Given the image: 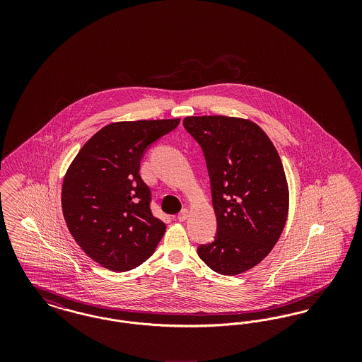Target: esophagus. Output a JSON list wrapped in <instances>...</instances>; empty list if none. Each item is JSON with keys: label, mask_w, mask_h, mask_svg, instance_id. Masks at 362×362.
I'll list each match as a JSON object with an SVG mask.
<instances>
[{"label": "esophagus", "mask_w": 362, "mask_h": 362, "mask_svg": "<svg viewBox=\"0 0 362 362\" xmlns=\"http://www.w3.org/2000/svg\"><path fill=\"white\" fill-rule=\"evenodd\" d=\"M189 209H183V210L177 214V220H179V221H186V220L189 218Z\"/></svg>", "instance_id": "34e87169"}]
</instances>
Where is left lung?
I'll return each mask as SVG.
<instances>
[{"label": "left lung", "mask_w": 362, "mask_h": 362, "mask_svg": "<svg viewBox=\"0 0 362 362\" xmlns=\"http://www.w3.org/2000/svg\"><path fill=\"white\" fill-rule=\"evenodd\" d=\"M183 124L201 145L217 218L213 243L198 255L223 276H238L266 258L289 210V187L272 139L250 119L204 115Z\"/></svg>", "instance_id": "1"}]
</instances>
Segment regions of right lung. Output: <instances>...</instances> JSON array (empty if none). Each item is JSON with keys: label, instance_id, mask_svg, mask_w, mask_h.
Instances as JSON below:
<instances>
[{"label": "right lung", "instance_id": "add662e5", "mask_svg": "<svg viewBox=\"0 0 362 362\" xmlns=\"http://www.w3.org/2000/svg\"><path fill=\"white\" fill-rule=\"evenodd\" d=\"M180 119L115 122L89 138L62 183V213L71 236L90 259L122 273L155 252L165 224L151 210L139 176L145 149Z\"/></svg>", "mask_w": 362, "mask_h": 362}]
</instances>
